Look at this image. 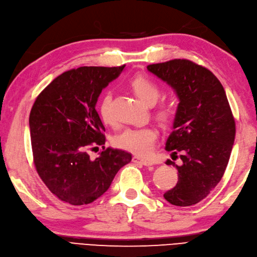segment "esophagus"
Listing matches in <instances>:
<instances>
[{
  "label": "esophagus",
  "mask_w": 257,
  "mask_h": 257,
  "mask_svg": "<svg viewBox=\"0 0 257 257\" xmlns=\"http://www.w3.org/2000/svg\"><path fill=\"white\" fill-rule=\"evenodd\" d=\"M133 162L134 163H139V164H141V165H144V166H152L153 165V163L151 162V161L141 159V157H139V156H134L133 157Z\"/></svg>",
  "instance_id": "1"
}]
</instances>
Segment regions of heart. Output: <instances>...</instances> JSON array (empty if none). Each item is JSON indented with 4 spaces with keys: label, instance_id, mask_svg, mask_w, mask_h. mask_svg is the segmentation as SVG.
Returning <instances> with one entry per match:
<instances>
[{
    "label": "heart",
    "instance_id": "heart-1",
    "mask_svg": "<svg viewBox=\"0 0 257 257\" xmlns=\"http://www.w3.org/2000/svg\"><path fill=\"white\" fill-rule=\"evenodd\" d=\"M130 87L143 102L149 105L154 104L161 95V89L152 79L146 76H137L130 81ZM111 91H106L98 103V113L105 123H113L114 117L111 111ZM161 120L168 122L173 119L175 110L172 106L164 105L156 111ZM159 138V131L154 127L146 126L138 128H124L113 138V144L117 149L140 156H148L155 148Z\"/></svg>",
    "mask_w": 257,
    "mask_h": 257
}]
</instances>
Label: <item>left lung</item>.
Segmentation results:
<instances>
[{
  "label": "left lung",
  "mask_w": 257,
  "mask_h": 257,
  "mask_svg": "<svg viewBox=\"0 0 257 257\" xmlns=\"http://www.w3.org/2000/svg\"><path fill=\"white\" fill-rule=\"evenodd\" d=\"M148 69L176 90L180 103L166 150L182 161L176 187L164 194L176 206H191L221 180L231 154L235 121L222 84L212 71L189 60L151 64Z\"/></svg>",
  "instance_id": "obj_1"
}]
</instances>
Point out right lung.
Segmentation results:
<instances>
[{"instance_id":"add662e5","label":"right lung","mask_w":257,"mask_h":257,"mask_svg":"<svg viewBox=\"0 0 257 257\" xmlns=\"http://www.w3.org/2000/svg\"><path fill=\"white\" fill-rule=\"evenodd\" d=\"M123 67L83 66L65 71L41 91L31 108L29 126L37 173L52 193L71 205L94 202L131 161L126 151L104 148L105 127L95 109L103 88ZM98 146L103 150L91 160L88 151Z\"/></svg>"}]
</instances>
